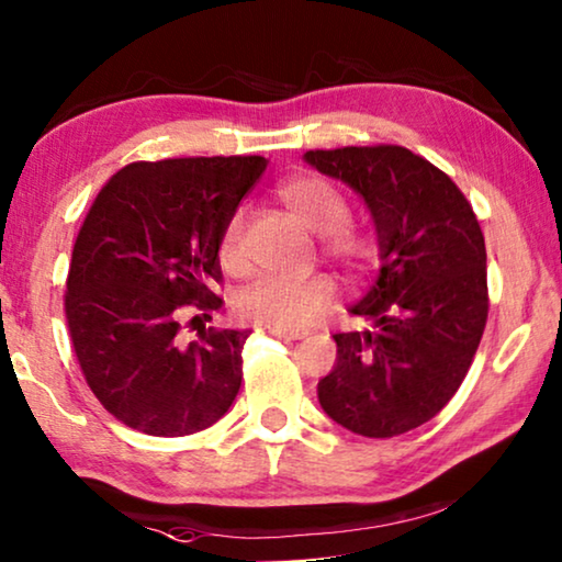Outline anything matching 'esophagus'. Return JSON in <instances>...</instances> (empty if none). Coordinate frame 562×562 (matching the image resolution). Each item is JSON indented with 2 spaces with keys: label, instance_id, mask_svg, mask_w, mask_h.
Wrapping results in <instances>:
<instances>
[{
  "label": "esophagus",
  "instance_id": "34e87169",
  "mask_svg": "<svg viewBox=\"0 0 562 562\" xmlns=\"http://www.w3.org/2000/svg\"><path fill=\"white\" fill-rule=\"evenodd\" d=\"M270 334L274 338H282V341H300V338H305L303 330H282V328H270Z\"/></svg>",
  "mask_w": 562,
  "mask_h": 562
}]
</instances>
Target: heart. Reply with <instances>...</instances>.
<instances>
[{
  "instance_id": "obj_1",
  "label": "heart",
  "mask_w": 562,
  "mask_h": 562,
  "mask_svg": "<svg viewBox=\"0 0 562 562\" xmlns=\"http://www.w3.org/2000/svg\"><path fill=\"white\" fill-rule=\"evenodd\" d=\"M278 195L311 232L321 234V251L344 272L361 278L374 267L379 257L376 239L349 221L351 203L330 180L321 176L292 178ZM241 232L244 216H234L221 239V262L226 270L241 267ZM330 303L334 284L321 274L307 280L262 278L236 295V313L265 328L300 330L326 313Z\"/></svg>"
}]
</instances>
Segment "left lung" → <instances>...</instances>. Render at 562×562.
<instances>
[{
    "mask_svg": "<svg viewBox=\"0 0 562 562\" xmlns=\"http://www.w3.org/2000/svg\"><path fill=\"white\" fill-rule=\"evenodd\" d=\"M376 224L382 270L353 315L371 330L336 334V367L318 382L330 420L363 438H394L436 417L469 374L486 328V244L453 180L400 145L311 149Z\"/></svg>",
    "mask_w": 562,
    "mask_h": 562,
    "instance_id": "obj_1",
    "label": "left lung"
}]
</instances>
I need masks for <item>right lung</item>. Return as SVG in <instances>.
Returning a JSON list of instances; mask_svg holds the SVG:
<instances>
[{
	"instance_id": "add662e5",
	"label": "right lung",
	"mask_w": 562,
	"mask_h": 562,
	"mask_svg": "<svg viewBox=\"0 0 562 562\" xmlns=\"http://www.w3.org/2000/svg\"><path fill=\"white\" fill-rule=\"evenodd\" d=\"M265 170L259 155L132 162L86 213L63 305L86 384L126 428L193 436L239 394L251 330L203 328L183 344L180 328L224 305L221 239Z\"/></svg>"
}]
</instances>
